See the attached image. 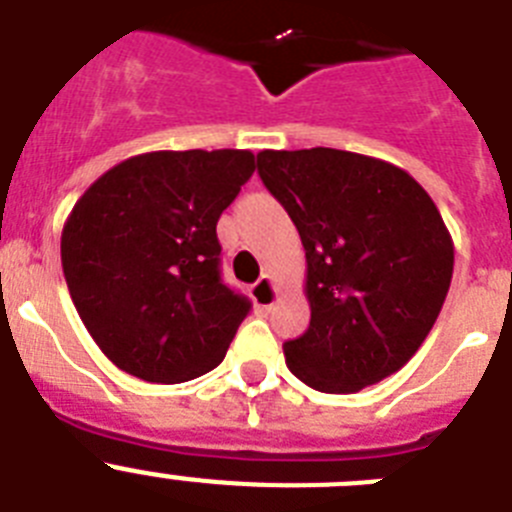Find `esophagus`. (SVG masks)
I'll list each match as a JSON object with an SVG mask.
<instances>
[{"label":"esophagus","mask_w":512,"mask_h":512,"mask_svg":"<svg viewBox=\"0 0 512 512\" xmlns=\"http://www.w3.org/2000/svg\"><path fill=\"white\" fill-rule=\"evenodd\" d=\"M251 297L261 310H271V305L277 302V287H274V282H271L269 277H261L259 282L251 287Z\"/></svg>","instance_id":"esophagus-1"}]
</instances>
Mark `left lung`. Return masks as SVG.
Masks as SVG:
<instances>
[{"label":"left lung","mask_w":512,"mask_h":512,"mask_svg":"<svg viewBox=\"0 0 512 512\" xmlns=\"http://www.w3.org/2000/svg\"><path fill=\"white\" fill-rule=\"evenodd\" d=\"M259 176L305 246L310 328L284 343L289 372L320 392L382 382L441 312L454 243L408 171L336 148L261 151Z\"/></svg>","instance_id":"8db88e82"}]
</instances>
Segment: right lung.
<instances>
[{"instance_id":"add662e5","label":"right lung","mask_w":512,"mask_h":512,"mask_svg":"<svg viewBox=\"0 0 512 512\" xmlns=\"http://www.w3.org/2000/svg\"><path fill=\"white\" fill-rule=\"evenodd\" d=\"M253 169L251 151H153L81 194L63 225V277L117 369L179 384L225 359L251 302L220 277L217 220Z\"/></svg>"}]
</instances>
